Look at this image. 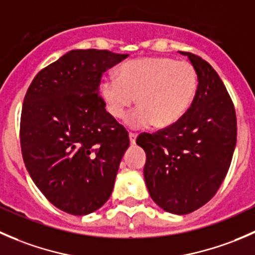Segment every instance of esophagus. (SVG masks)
<instances>
[{
	"mask_svg": "<svg viewBox=\"0 0 255 255\" xmlns=\"http://www.w3.org/2000/svg\"><path fill=\"white\" fill-rule=\"evenodd\" d=\"M129 142L130 144H135V139H137V134L135 133H129Z\"/></svg>",
	"mask_w": 255,
	"mask_h": 255,
	"instance_id": "1",
	"label": "esophagus"
}]
</instances>
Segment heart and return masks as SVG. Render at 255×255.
<instances>
[{"instance_id":"heart-1","label":"heart","mask_w":255,"mask_h":255,"mask_svg":"<svg viewBox=\"0 0 255 255\" xmlns=\"http://www.w3.org/2000/svg\"><path fill=\"white\" fill-rule=\"evenodd\" d=\"M117 80H104L100 95L106 110L130 128H166L177 122L191 106L197 92V74L191 64L163 56L128 60L116 71Z\"/></svg>"}]
</instances>
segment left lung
Listing matches in <instances>:
<instances>
[{"label": "left lung", "instance_id": "obj_1", "mask_svg": "<svg viewBox=\"0 0 255 255\" xmlns=\"http://www.w3.org/2000/svg\"><path fill=\"white\" fill-rule=\"evenodd\" d=\"M197 74L196 96L170 127L143 133L144 180L153 201L166 212L186 215L210 201L232 161L237 142L235 106L215 69L186 51Z\"/></svg>", "mask_w": 255, "mask_h": 255}]
</instances>
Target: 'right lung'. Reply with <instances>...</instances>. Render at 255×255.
Instances as JSON below:
<instances>
[{"label": "right lung", "mask_w": 255, "mask_h": 255, "mask_svg": "<svg viewBox=\"0 0 255 255\" xmlns=\"http://www.w3.org/2000/svg\"><path fill=\"white\" fill-rule=\"evenodd\" d=\"M128 54L70 50L35 75L20 116L25 168L59 210L85 216L110 199L127 130L105 110L100 82Z\"/></svg>", "instance_id": "right-lung-1"}]
</instances>
